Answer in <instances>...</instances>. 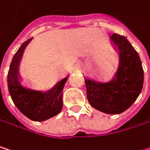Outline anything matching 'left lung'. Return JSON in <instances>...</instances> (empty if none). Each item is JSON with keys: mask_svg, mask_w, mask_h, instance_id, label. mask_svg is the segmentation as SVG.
Masks as SVG:
<instances>
[{"mask_svg": "<svg viewBox=\"0 0 150 150\" xmlns=\"http://www.w3.org/2000/svg\"><path fill=\"white\" fill-rule=\"evenodd\" d=\"M111 41L119 50L120 63L114 79L108 83L84 78L87 99L97 110L120 114L128 109L140 95L144 74L138 52L123 35L113 34Z\"/></svg>", "mask_w": 150, "mask_h": 150, "instance_id": "8db88e82", "label": "left lung"}]
</instances>
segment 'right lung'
Masks as SVG:
<instances>
[{
	"mask_svg": "<svg viewBox=\"0 0 150 150\" xmlns=\"http://www.w3.org/2000/svg\"><path fill=\"white\" fill-rule=\"evenodd\" d=\"M31 41L32 38L23 42L13 56L8 72V88L14 104L23 115L31 120L44 121L60 113L63 107L62 91L67 78L61 80L45 93L20 85L18 76V65L25 47Z\"/></svg>",
	"mask_w": 150,
	"mask_h": 150,
	"instance_id": "right-lung-1",
	"label": "right lung"
}]
</instances>
